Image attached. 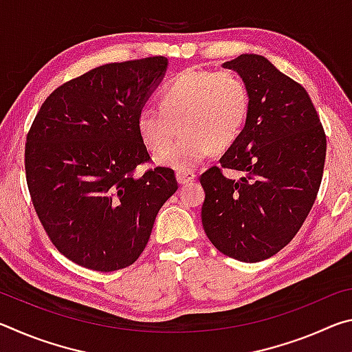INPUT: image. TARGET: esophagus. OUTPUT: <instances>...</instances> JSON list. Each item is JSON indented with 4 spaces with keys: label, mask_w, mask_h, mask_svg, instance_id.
<instances>
[{
    "label": "esophagus",
    "mask_w": 352,
    "mask_h": 352,
    "mask_svg": "<svg viewBox=\"0 0 352 352\" xmlns=\"http://www.w3.org/2000/svg\"><path fill=\"white\" fill-rule=\"evenodd\" d=\"M175 177H177V182L180 183V184H186V183H189V182H192V180H195V175L194 172H177L175 174Z\"/></svg>",
    "instance_id": "34e87169"
}]
</instances>
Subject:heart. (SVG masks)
I'll return each instance as SVG.
<instances>
[{
  "instance_id": "obj_1",
  "label": "heart",
  "mask_w": 352,
  "mask_h": 352,
  "mask_svg": "<svg viewBox=\"0 0 352 352\" xmlns=\"http://www.w3.org/2000/svg\"><path fill=\"white\" fill-rule=\"evenodd\" d=\"M245 82L231 71L186 69L164 87L158 105L142 107L136 127L152 152H162L182 124L184 136L157 157V164L178 172L194 170L239 138L248 118Z\"/></svg>"
}]
</instances>
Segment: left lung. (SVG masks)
<instances>
[{
    "mask_svg": "<svg viewBox=\"0 0 352 352\" xmlns=\"http://www.w3.org/2000/svg\"><path fill=\"white\" fill-rule=\"evenodd\" d=\"M222 67L248 88L245 127L219 160L243 177L226 178L217 166L200 177L201 223L220 253L259 262L287 245L312 210L326 135L307 91L265 57L241 54Z\"/></svg>",
    "mask_w": 352,
    "mask_h": 352,
    "instance_id": "1",
    "label": "left lung"
}]
</instances>
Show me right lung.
I'll return each instance as SVG.
<instances>
[{
	"label": "right lung",
	"mask_w": 352,
	"mask_h": 352,
	"mask_svg": "<svg viewBox=\"0 0 352 352\" xmlns=\"http://www.w3.org/2000/svg\"><path fill=\"white\" fill-rule=\"evenodd\" d=\"M166 57L107 63L50 94L26 138L32 204L50 239L85 269L115 272L144 252L155 217L178 189L148 162L138 113L168 69Z\"/></svg>",
	"instance_id": "add662e5"
}]
</instances>
